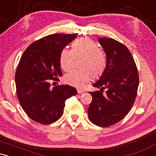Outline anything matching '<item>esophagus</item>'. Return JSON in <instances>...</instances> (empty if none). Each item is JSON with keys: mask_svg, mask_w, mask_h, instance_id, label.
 Segmentation results:
<instances>
[{"mask_svg": "<svg viewBox=\"0 0 156 156\" xmlns=\"http://www.w3.org/2000/svg\"><path fill=\"white\" fill-rule=\"evenodd\" d=\"M77 91H78V94H82V93L84 92V91L83 90H81V89H78V90H77Z\"/></svg>", "mask_w": 156, "mask_h": 156, "instance_id": "34e87169", "label": "esophagus"}]
</instances>
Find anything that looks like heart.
I'll return each instance as SVG.
<instances>
[{
    "label": "heart",
    "mask_w": 156,
    "mask_h": 156,
    "mask_svg": "<svg viewBox=\"0 0 156 156\" xmlns=\"http://www.w3.org/2000/svg\"><path fill=\"white\" fill-rule=\"evenodd\" d=\"M83 57L82 70L73 69L64 77V82L73 87L81 88L91 80V73L99 77L104 71L106 59L98 44L89 38L77 39L72 44V50L64 48L60 53L59 64L64 71L72 67L75 57Z\"/></svg>",
    "instance_id": "1"
}]
</instances>
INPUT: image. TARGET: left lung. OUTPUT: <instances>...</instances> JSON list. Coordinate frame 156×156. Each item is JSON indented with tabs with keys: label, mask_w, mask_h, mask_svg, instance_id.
<instances>
[{
	"label": "left lung",
	"mask_w": 156,
	"mask_h": 156,
	"mask_svg": "<svg viewBox=\"0 0 156 156\" xmlns=\"http://www.w3.org/2000/svg\"><path fill=\"white\" fill-rule=\"evenodd\" d=\"M106 55V66L93 87L100 91L89 92L92 101L89 119L100 127L113 125L124 118L133 106L137 95L139 74L135 62L125 45L112 38L98 39ZM107 91L103 94V89Z\"/></svg>",
	"instance_id": "obj_1"
}]
</instances>
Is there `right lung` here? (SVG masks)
<instances>
[{
	"label": "right lung",
	"mask_w": 156,
	"mask_h": 156,
	"mask_svg": "<svg viewBox=\"0 0 156 156\" xmlns=\"http://www.w3.org/2000/svg\"><path fill=\"white\" fill-rule=\"evenodd\" d=\"M75 34H55L35 41L21 56L15 73L17 96L32 120L49 125L64 113L66 100L78 94L69 85L51 88V81L62 76L60 53L76 38Z\"/></svg>",
	"instance_id": "add662e5"
}]
</instances>
